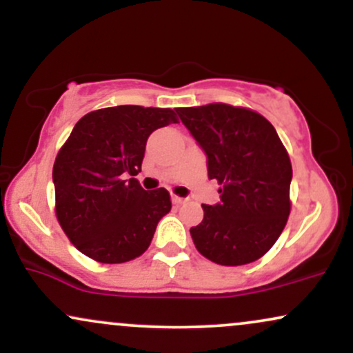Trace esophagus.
I'll use <instances>...</instances> for the list:
<instances>
[{
  "instance_id": "obj_1",
  "label": "esophagus",
  "mask_w": 353,
  "mask_h": 353,
  "mask_svg": "<svg viewBox=\"0 0 353 353\" xmlns=\"http://www.w3.org/2000/svg\"><path fill=\"white\" fill-rule=\"evenodd\" d=\"M172 202H174V204H182L184 199H182V197H179V196H172Z\"/></svg>"
}]
</instances>
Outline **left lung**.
Wrapping results in <instances>:
<instances>
[{"mask_svg":"<svg viewBox=\"0 0 353 353\" xmlns=\"http://www.w3.org/2000/svg\"><path fill=\"white\" fill-rule=\"evenodd\" d=\"M176 111L208 156L209 179L222 185L221 202L202 204L204 219L190 228L194 245L219 265L257 261L290 214L292 164L281 137L252 109L212 103Z\"/></svg>","mask_w":353,"mask_h":353,"instance_id":"obj_1","label":"left lung"}]
</instances>
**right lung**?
Wrapping results in <instances>:
<instances>
[{"label": "right lung", "mask_w": 353, "mask_h": 353, "mask_svg": "<svg viewBox=\"0 0 353 353\" xmlns=\"http://www.w3.org/2000/svg\"><path fill=\"white\" fill-rule=\"evenodd\" d=\"M177 123L169 108L114 106L76 123L52 165L56 217L71 244L101 264L143 255L172 208L164 188L144 190L137 176L152 131Z\"/></svg>", "instance_id": "obj_1"}]
</instances>
